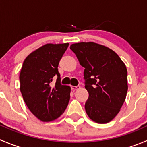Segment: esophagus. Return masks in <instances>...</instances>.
<instances>
[{
  "label": "esophagus",
  "mask_w": 147,
  "mask_h": 147,
  "mask_svg": "<svg viewBox=\"0 0 147 147\" xmlns=\"http://www.w3.org/2000/svg\"><path fill=\"white\" fill-rule=\"evenodd\" d=\"M71 89H72V90H77V89H80V86H71Z\"/></svg>",
  "instance_id": "esophagus-1"
}]
</instances>
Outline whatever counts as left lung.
<instances>
[{
	"mask_svg": "<svg viewBox=\"0 0 147 147\" xmlns=\"http://www.w3.org/2000/svg\"><path fill=\"white\" fill-rule=\"evenodd\" d=\"M84 68L85 89L89 98L86 114L97 123L111 121L121 110L128 91L127 68L113 50L92 42L70 47Z\"/></svg>",
	"mask_w": 147,
	"mask_h": 147,
	"instance_id": "1",
	"label": "left lung"
}]
</instances>
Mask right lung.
<instances>
[{"mask_svg":"<svg viewBox=\"0 0 147 147\" xmlns=\"http://www.w3.org/2000/svg\"><path fill=\"white\" fill-rule=\"evenodd\" d=\"M68 43H48L31 53L22 67L19 79L24 101L34 116L43 122L55 121L64 113L71 87L61 84L58 64ZM57 82L51 84L53 78Z\"/></svg>","mask_w":147,"mask_h":147,"instance_id":"1","label":"right lung"}]
</instances>
